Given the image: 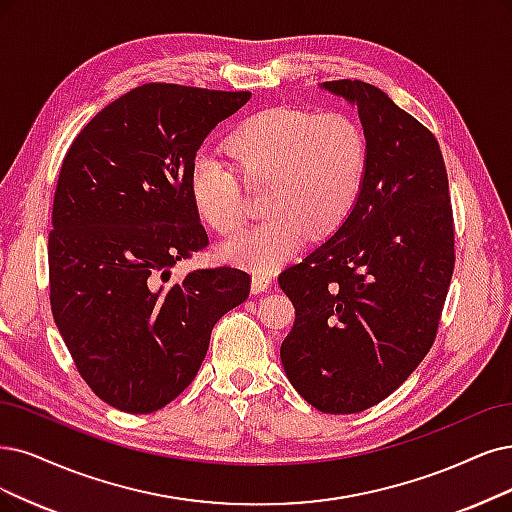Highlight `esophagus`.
Returning a JSON list of instances; mask_svg holds the SVG:
<instances>
[{"instance_id": "1", "label": "esophagus", "mask_w": 512, "mask_h": 512, "mask_svg": "<svg viewBox=\"0 0 512 512\" xmlns=\"http://www.w3.org/2000/svg\"><path fill=\"white\" fill-rule=\"evenodd\" d=\"M272 287V276L263 274V272H255L253 274V282H251V291L257 295V293H263L268 291Z\"/></svg>"}]
</instances>
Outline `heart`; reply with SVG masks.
<instances>
[{"instance_id":"1","label":"heart","mask_w":512,"mask_h":512,"mask_svg":"<svg viewBox=\"0 0 512 512\" xmlns=\"http://www.w3.org/2000/svg\"><path fill=\"white\" fill-rule=\"evenodd\" d=\"M225 147L246 181L268 185L266 208L272 213L263 225L221 246L223 259L238 266H280L308 232L329 236L339 230L363 194L369 141L348 113L268 107L246 116ZM237 171L208 151H200L189 166L187 185L196 213L221 236H234L246 225Z\"/></svg>"}]
</instances>
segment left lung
<instances>
[{
    "instance_id": "left-lung-1",
    "label": "left lung",
    "mask_w": 512,
    "mask_h": 512,
    "mask_svg": "<svg viewBox=\"0 0 512 512\" xmlns=\"http://www.w3.org/2000/svg\"><path fill=\"white\" fill-rule=\"evenodd\" d=\"M325 90L358 107L369 166L352 215L278 285L295 323L280 346L295 390L323 413L365 411L428 354L453 274V213L439 141L361 80Z\"/></svg>"
}]
</instances>
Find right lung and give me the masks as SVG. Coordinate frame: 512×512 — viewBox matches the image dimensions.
I'll return each instance as SVG.
<instances>
[{"instance_id":"add662e5","label":"right lung","mask_w":512,"mask_h":512,"mask_svg":"<svg viewBox=\"0 0 512 512\" xmlns=\"http://www.w3.org/2000/svg\"><path fill=\"white\" fill-rule=\"evenodd\" d=\"M249 99L149 82L101 109L63 158L48 236L52 316L84 382L120 411L175 401L217 320L249 297L251 276L227 266L158 285L208 246L189 166Z\"/></svg>"}]
</instances>
